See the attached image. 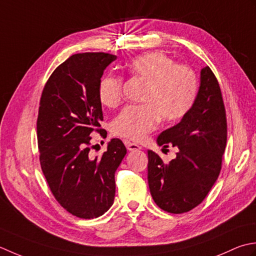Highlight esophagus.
<instances>
[{"instance_id":"esophagus-1","label":"esophagus","mask_w":256,"mask_h":256,"mask_svg":"<svg viewBox=\"0 0 256 256\" xmlns=\"http://www.w3.org/2000/svg\"><path fill=\"white\" fill-rule=\"evenodd\" d=\"M124 144H126V147L129 151H136V150L142 149V147H140V146L137 144H134V142H126Z\"/></svg>"}]
</instances>
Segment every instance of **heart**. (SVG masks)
Instances as JSON below:
<instances>
[{
	"instance_id": "obj_1",
	"label": "heart",
	"mask_w": 256,
	"mask_h": 256,
	"mask_svg": "<svg viewBox=\"0 0 256 256\" xmlns=\"http://www.w3.org/2000/svg\"><path fill=\"white\" fill-rule=\"evenodd\" d=\"M127 68L134 77L147 82L142 97L144 104L122 109L112 122L114 134L140 140L156 129L160 118L164 122H176L194 106L198 92L194 72L188 66L176 65L162 52H150L134 57ZM98 96L104 106L117 107L122 99L120 78L104 77L99 82Z\"/></svg>"
}]
</instances>
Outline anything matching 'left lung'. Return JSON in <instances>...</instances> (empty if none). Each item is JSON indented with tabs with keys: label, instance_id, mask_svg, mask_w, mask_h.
<instances>
[{
	"label": "left lung",
	"instance_id": "1",
	"mask_svg": "<svg viewBox=\"0 0 256 256\" xmlns=\"http://www.w3.org/2000/svg\"><path fill=\"white\" fill-rule=\"evenodd\" d=\"M157 144H172L179 151L166 164L159 154L148 150V184L154 201L176 214L192 210L216 184L226 146V109L210 67L200 72L194 106L179 124L158 136Z\"/></svg>",
	"mask_w": 256,
	"mask_h": 256
}]
</instances>
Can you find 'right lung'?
I'll return each mask as SVG.
<instances>
[{"mask_svg":"<svg viewBox=\"0 0 256 256\" xmlns=\"http://www.w3.org/2000/svg\"><path fill=\"white\" fill-rule=\"evenodd\" d=\"M117 60L106 53L75 54L50 75L42 94L38 118L40 161L52 194L82 218L102 216L114 203V172L127 149L112 138L102 157L90 154V134H107L98 87L104 70Z\"/></svg>","mask_w":256,"mask_h":256,"instance_id":"right-lung-1","label":"right lung"}]
</instances>
